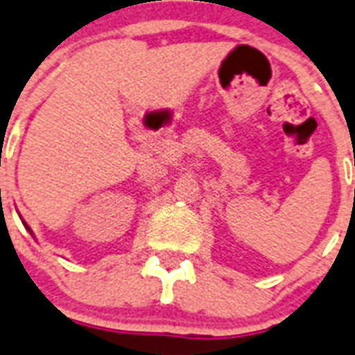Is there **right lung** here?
<instances>
[{
  "label": "right lung",
  "instance_id": "add662e5",
  "mask_svg": "<svg viewBox=\"0 0 355 355\" xmlns=\"http://www.w3.org/2000/svg\"><path fill=\"white\" fill-rule=\"evenodd\" d=\"M28 231H31V229H28Z\"/></svg>",
  "mask_w": 355,
  "mask_h": 355
}]
</instances>
